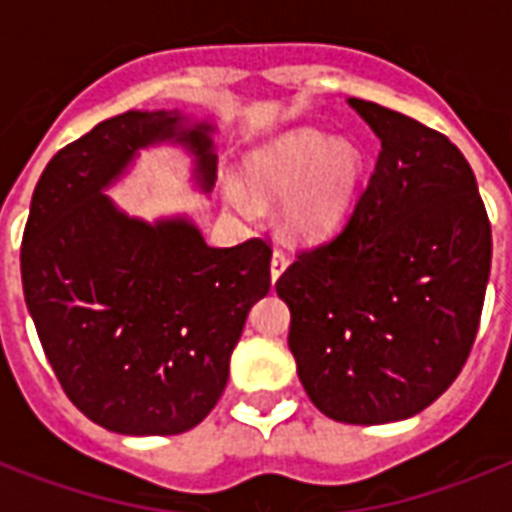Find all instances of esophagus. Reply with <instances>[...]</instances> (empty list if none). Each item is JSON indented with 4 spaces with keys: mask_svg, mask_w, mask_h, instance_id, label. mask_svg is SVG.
<instances>
[{
    "mask_svg": "<svg viewBox=\"0 0 512 512\" xmlns=\"http://www.w3.org/2000/svg\"><path fill=\"white\" fill-rule=\"evenodd\" d=\"M287 265H289V257L281 252V249H276L271 257V281H279V276L284 271H287Z\"/></svg>",
    "mask_w": 512,
    "mask_h": 512,
    "instance_id": "esophagus-1",
    "label": "esophagus"
}]
</instances>
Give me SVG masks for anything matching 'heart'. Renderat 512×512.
Segmentation results:
<instances>
[{"label":"heart","instance_id":"heart-1","mask_svg":"<svg viewBox=\"0 0 512 512\" xmlns=\"http://www.w3.org/2000/svg\"><path fill=\"white\" fill-rule=\"evenodd\" d=\"M241 180L225 183V199L244 217L260 212V201H281V228L289 239L319 244L340 231L356 207L366 175L364 151L348 138L297 127L281 132L244 159Z\"/></svg>","mask_w":512,"mask_h":512}]
</instances>
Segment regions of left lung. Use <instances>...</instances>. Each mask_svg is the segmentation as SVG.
<instances>
[{"mask_svg": "<svg viewBox=\"0 0 512 512\" xmlns=\"http://www.w3.org/2000/svg\"><path fill=\"white\" fill-rule=\"evenodd\" d=\"M348 106L380 138L342 231L276 281L289 350L319 412L348 425L409 420L468 361L492 271L476 175L446 135L377 103Z\"/></svg>", "mask_w": 512, "mask_h": 512, "instance_id": "1", "label": "left lung"}]
</instances>
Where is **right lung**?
I'll return each instance as SVG.
<instances>
[{
  "mask_svg": "<svg viewBox=\"0 0 512 512\" xmlns=\"http://www.w3.org/2000/svg\"><path fill=\"white\" fill-rule=\"evenodd\" d=\"M217 124L127 111L52 156L31 196L20 276L52 372L76 409L122 436H177L220 401L271 247H209L185 212L127 215L108 191L143 151L180 148L191 185L217 180Z\"/></svg>",
  "mask_w": 512,
  "mask_h": 512,
  "instance_id": "right-lung-1",
  "label": "right lung"
}]
</instances>
